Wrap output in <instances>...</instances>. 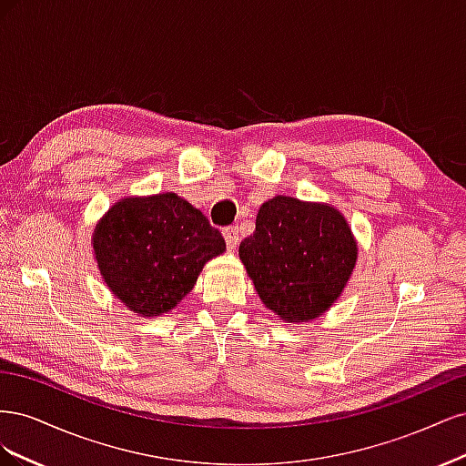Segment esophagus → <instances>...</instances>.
<instances>
[{"instance_id": "obj_1", "label": "esophagus", "mask_w": 466, "mask_h": 466, "mask_svg": "<svg viewBox=\"0 0 466 466\" xmlns=\"http://www.w3.org/2000/svg\"><path fill=\"white\" fill-rule=\"evenodd\" d=\"M223 237H225V243L233 250L238 245V228L237 225H231V228H225L223 229Z\"/></svg>"}]
</instances>
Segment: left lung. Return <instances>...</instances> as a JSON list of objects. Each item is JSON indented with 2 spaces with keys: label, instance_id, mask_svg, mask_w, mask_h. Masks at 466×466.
Instances as JSON below:
<instances>
[{
  "label": "left lung",
  "instance_id": "8db88e82",
  "mask_svg": "<svg viewBox=\"0 0 466 466\" xmlns=\"http://www.w3.org/2000/svg\"><path fill=\"white\" fill-rule=\"evenodd\" d=\"M262 303L289 322L320 317L354 272L358 245L329 204L276 196L260 206L257 229L238 247Z\"/></svg>",
  "mask_w": 466,
  "mask_h": 466
}]
</instances>
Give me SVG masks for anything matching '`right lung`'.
Returning a JSON list of instances; mask_svg holds the SVG:
<instances>
[{
	"label": "right lung",
	"mask_w": 466,
	"mask_h": 466,
	"mask_svg": "<svg viewBox=\"0 0 466 466\" xmlns=\"http://www.w3.org/2000/svg\"><path fill=\"white\" fill-rule=\"evenodd\" d=\"M98 270L108 289L142 317L171 311L225 241L208 218L173 192L124 198L93 233Z\"/></svg>",
	"instance_id": "obj_1"
}]
</instances>
